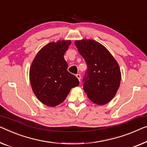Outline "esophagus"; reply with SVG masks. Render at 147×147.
Masks as SVG:
<instances>
[{
	"label": "esophagus",
	"mask_w": 147,
	"mask_h": 147,
	"mask_svg": "<svg viewBox=\"0 0 147 147\" xmlns=\"http://www.w3.org/2000/svg\"><path fill=\"white\" fill-rule=\"evenodd\" d=\"M76 77H77V78L78 79V80L79 81H80V78H81V76H80V74H77L76 75Z\"/></svg>",
	"instance_id": "1"
}]
</instances>
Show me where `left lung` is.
Here are the masks:
<instances>
[{"label":"left lung","mask_w":147,"mask_h":147,"mask_svg":"<svg viewBox=\"0 0 147 147\" xmlns=\"http://www.w3.org/2000/svg\"><path fill=\"white\" fill-rule=\"evenodd\" d=\"M88 65L83 89L90 101L100 106L114 98L119 88L121 73L119 65L108 49L94 39L74 41Z\"/></svg>","instance_id":"left-lung-1"}]
</instances>
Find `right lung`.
Wrapping results in <instances>:
<instances>
[{
    "instance_id": "right-lung-1",
    "label": "right lung",
    "mask_w": 147,
    "mask_h": 147,
    "mask_svg": "<svg viewBox=\"0 0 147 147\" xmlns=\"http://www.w3.org/2000/svg\"><path fill=\"white\" fill-rule=\"evenodd\" d=\"M71 43V40L47 43L32 63L30 81L32 90L47 106H58L66 99L73 88L79 85L78 78L68 72V64L64 59Z\"/></svg>"
}]
</instances>
